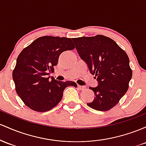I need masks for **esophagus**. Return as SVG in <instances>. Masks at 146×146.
<instances>
[{
    "label": "esophagus",
    "instance_id": "34e87169",
    "mask_svg": "<svg viewBox=\"0 0 146 146\" xmlns=\"http://www.w3.org/2000/svg\"><path fill=\"white\" fill-rule=\"evenodd\" d=\"M78 89L80 90H84L86 89V87L84 86H79V85H78Z\"/></svg>",
    "mask_w": 146,
    "mask_h": 146
}]
</instances>
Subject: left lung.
Here are the masks:
<instances>
[{"label":"left lung","mask_w":146,"mask_h":146,"mask_svg":"<svg viewBox=\"0 0 146 146\" xmlns=\"http://www.w3.org/2000/svg\"><path fill=\"white\" fill-rule=\"evenodd\" d=\"M72 40L78 55L98 81V86L90 87L95 96L87 105L98 111L112 109L125 95L132 78L127 54L114 40L103 35Z\"/></svg>","instance_id":"left-lung-1"}]
</instances>
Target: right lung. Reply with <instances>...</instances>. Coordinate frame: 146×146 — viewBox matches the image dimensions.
<instances>
[{"label":"right lung","instance_id":"add662e5","mask_svg":"<svg viewBox=\"0 0 146 146\" xmlns=\"http://www.w3.org/2000/svg\"><path fill=\"white\" fill-rule=\"evenodd\" d=\"M74 47L71 38L45 36L23 50L12 76L16 93L27 107L46 112L60 102L67 87H77L73 81H59L49 76L58 64L60 54Z\"/></svg>","mask_w":146,"mask_h":146}]
</instances>
